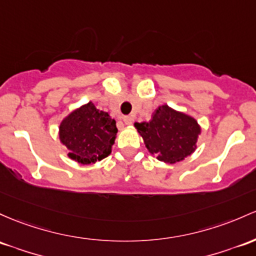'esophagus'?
I'll list each match as a JSON object with an SVG mask.
<instances>
[{
	"label": "esophagus",
	"instance_id": "obj_1",
	"mask_svg": "<svg viewBox=\"0 0 256 256\" xmlns=\"http://www.w3.org/2000/svg\"><path fill=\"white\" fill-rule=\"evenodd\" d=\"M122 119L126 125H131V124L134 122V116H131V115H126V116H124Z\"/></svg>",
	"mask_w": 256,
	"mask_h": 256
}]
</instances>
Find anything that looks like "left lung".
I'll use <instances>...</instances> for the list:
<instances>
[{"label": "left lung", "mask_w": 256, "mask_h": 256, "mask_svg": "<svg viewBox=\"0 0 256 256\" xmlns=\"http://www.w3.org/2000/svg\"><path fill=\"white\" fill-rule=\"evenodd\" d=\"M150 154L160 162L175 164L193 153L200 134V126L194 118L160 106L148 122H134Z\"/></svg>", "instance_id": "8db88e82"}]
</instances>
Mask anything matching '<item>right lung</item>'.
Here are the masks:
<instances>
[{
	"label": "right lung",
	"mask_w": 256,
	"mask_h": 256,
	"mask_svg": "<svg viewBox=\"0 0 256 256\" xmlns=\"http://www.w3.org/2000/svg\"><path fill=\"white\" fill-rule=\"evenodd\" d=\"M116 132L115 120L92 102L72 110L60 125V140L69 150L68 156L84 165L106 158Z\"/></svg>",
	"instance_id": "1"
}]
</instances>
